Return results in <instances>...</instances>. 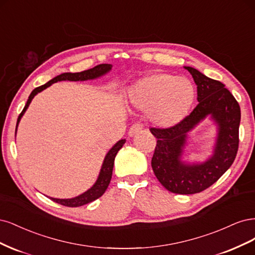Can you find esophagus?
<instances>
[{"label": "esophagus", "instance_id": "34e87169", "mask_svg": "<svg viewBox=\"0 0 255 255\" xmlns=\"http://www.w3.org/2000/svg\"><path fill=\"white\" fill-rule=\"evenodd\" d=\"M142 129H143V126L141 124H134V125H132V126L130 127L128 134H129V136H133L136 133H138Z\"/></svg>", "mask_w": 255, "mask_h": 255}]
</instances>
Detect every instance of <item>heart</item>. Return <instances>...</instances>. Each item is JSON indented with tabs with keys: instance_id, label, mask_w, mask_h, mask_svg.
<instances>
[{
	"instance_id": "obj_1",
	"label": "heart",
	"mask_w": 255,
	"mask_h": 255,
	"mask_svg": "<svg viewBox=\"0 0 255 255\" xmlns=\"http://www.w3.org/2000/svg\"><path fill=\"white\" fill-rule=\"evenodd\" d=\"M195 87L190 79L174 74L154 72L137 79L127 90L129 104L160 128L180 124L195 102Z\"/></svg>"
}]
</instances>
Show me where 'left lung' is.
Instances as JSON below:
<instances>
[{"label":"left lung","mask_w":255,"mask_h":255,"mask_svg":"<svg viewBox=\"0 0 255 255\" xmlns=\"http://www.w3.org/2000/svg\"><path fill=\"white\" fill-rule=\"evenodd\" d=\"M184 69L194 78L199 104L180 124L167 129H150L158 138L151 167L167 191L190 195L200 193L214 184L232 165L240 142L241 108L220 81L209 78L192 67ZM207 117L217 126L212 154L203 162L183 161L188 133Z\"/></svg>","instance_id":"1"}]
</instances>
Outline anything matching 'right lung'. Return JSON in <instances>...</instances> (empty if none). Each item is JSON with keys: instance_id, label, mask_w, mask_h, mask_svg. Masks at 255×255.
<instances>
[{"instance_id": "1", "label": "right lung", "mask_w": 255, "mask_h": 255, "mask_svg": "<svg viewBox=\"0 0 255 255\" xmlns=\"http://www.w3.org/2000/svg\"><path fill=\"white\" fill-rule=\"evenodd\" d=\"M112 69V64L109 63H103V64H98L96 67H94L93 69H90L87 71H83L79 73H62L60 75L54 77L53 79H51L48 83H46L45 85L41 86L36 88L35 90H32V92L30 93L27 103L24 107L23 111L21 112V114L18 118L17 121V127H15V133H17V128L19 123L22 119V117L24 116V113L27 110L29 104L31 103L32 98H34L38 93L42 92L43 90H45L46 88H48L50 86H52L55 83H58V81H62V80H70V81H86V80H93L96 78H100L104 75H106L107 73H109ZM126 139L123 138L120 139L118 143L114 144L112 146V148L107 152L106 157L104 159V162L102 164V168L100 170V174H98V177L96 179L95 183L89 188L88 191H86L85 193L80 194L74 198H68V199H59V198H53V197H50V198L57 202L60 203L62 205H65V207H71V208H76V207H81V205H85L87 203H90L94 201L95 199L100 198V197L106 192L107 187H108L110 180L112 177V170H113V165H114V159H116V155L119 152V150L122 148L123 145L125 144Z\"/></svg>"}]
</instances>
